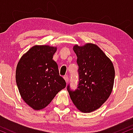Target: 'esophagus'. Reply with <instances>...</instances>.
I'll return each instance as SVG.
<instances>
[{"mask_svg": "<svg viewBox=\"0 0 133 133\" xmlns=\"http://www.w3.org/2000/svg\"><path fill=\"white\" fill-rule=\"evenodd\" d=\"M63 78L65 79V82H66V83H68V76H67V75L64 76Z\"/></svg>", "mask_w": 133, "mask_h": 133, "instance_id": "34e87169", "label": "esophagus"}]
</instances>
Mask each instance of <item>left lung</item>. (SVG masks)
Masks as SVG:
<instances>
[{"instance_id":"left-lung-1","label":"left lung","mask_w":133,"mask_h":133,"mask_svg":"<svg viewBox=\"0 0 133 133\" xmlns=\"http://www.w3.org/2000/svg\"><path fill=\"white\" fill-rule=\"evenodd\" d=\"M79 83L76 90H67L71 101L80 111L91 112L108 99L114 86L115 70L112 61L96 44H75Z\"/></svg>"}]
</instances>
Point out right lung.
<instances>
[{
    "instance_id": "right-lung-1",
    "label": "right lung",
    "mask_w": 133,
    "mask_h": 133,
    "mask_svg": "<svg viewBox=\"0 0 133 133\" xmlns=\"http://www.w3.org/2000/svg\"><path fill=\"white\" fill-rule=\"evenodd\" d=\"M56 46L35 45L19 59L16 81L23 101L34 110L44 109L66 87L53 59Z\"/></svg>"
}]
</instances>
